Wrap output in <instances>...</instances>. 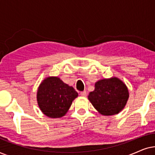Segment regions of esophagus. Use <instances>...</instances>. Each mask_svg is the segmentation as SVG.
Instances as JSON below:
<instances>
[{"instance_id": "esophagus-1", "label": "esophagus", "mask_w": 155, "mask_h": 155, "mask_svg": "<svg viewBox=\"0 0 155 155\" xmlns=\"http://www.w3.org/2000/svg\"><path fill=\"white\" fill-rule=\"evenodd\" d=\"M87 92H85V91H83V92H80V95H81L82 97H85L87 96Z\"/></svg>"}]
</instances>
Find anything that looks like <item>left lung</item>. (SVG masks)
<instances>
[{"label":"left lung","instance_id":"8db88e82","mask_svg":"<svg viewBox=\"0 0 155 155\" xmlns=\"http://www.w3.org/2000/svg\"><path fill=\"white\" fill-rule=\"evenodd\" d=\"M128 97L126 84L116 77L98 80L94 84V90L88 95L94 109L104 116L118 114L124 109Z\"/></svg>","mask_w":155,"mask_h":155}]
</instances>
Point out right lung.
Instances as JSON below:
<instances>
[{"label":"right lung","instance_id":"obj_1","mask_svg":"<svg viewBox=\"0 0 155 155\" xmlns=\"http://www.w3.org/2000/svg\"><path fill=\"white\" fill-rule=\"evenodd\" d=\"M78 97V92L73 87L64 83L60 78L49 76L39 84L37 100L44 115L56 118L65 116Z\"/></svg>","mask_w":155,"mask_h":155}]
</instances>
